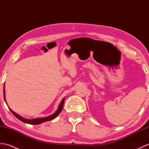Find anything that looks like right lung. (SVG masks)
<instances>
[{
	"mask_svg": "<svg viewBox=\"0 0 149 149\" xmlns=\"http://www.w3.org/2000/svg\"><path fill=\"white\" fill-rule=\"evenodd\" d=\"M5 85V84H4ZM4 100L6 103L7 104V102H6V93H5V86H4ZM64 101H65V97L63 98L62 99V100L61 101V102H60L59 107L58 109L56 110V111L52 114V115H50L49 116H47V117H43V118H34V119H27V118H25L24 117L21 116L20 115H18V114L16 113L15 112H14L13 111L11 110L10 108L9 107V110L11 111V112L13 114V115L17 117L18 119H19L20 120H21L22 122H23L24 123H29V124H32V125H38V124H40V123H42L43 122H47V121H49V120H51L54 118H56L59 114L61 113V111H62V109L63 107V104H64Z\"/></svg>",
	"mask_w": 149,
	"mask_h": 149,
	"instance_id": "1",
	"label": "right lung"
}]
</instances>
